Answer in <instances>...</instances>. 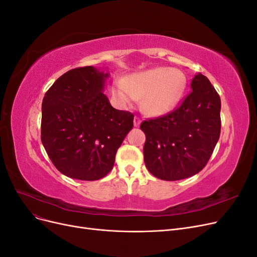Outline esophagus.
I'll return each instance as SVG.
<instances>
[{
	"label": "esophagus",
	"instance_id": "1",
	"mask_svg": "<svg viewBox=\"0 0 257 257\" xmlns=\"http://www.w3.org/2000/svg\"><path fill=\"white\" fill-rule=\"evenodd\" d=\"M141 122H142L141 118H139V116H137V115H135V118H134V125H135V126H139V125H141Z\"/></svg>",
	"mask_w": 257,
	"mask_h": 257
}]
</instances>
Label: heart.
<instances>
[{
    "instance_id": "1",
    "label": "heart",
    "mask_w": 257,
    "mask_h": 257,
    "mask_svg": "<svg viewBox=\"0 0 257 257\" xmlns=\"http://www.w3.org/2000/svg\"><path fill=\"white\" fill-rule=\"evenodd\" d=\"M185 77L167 67L148 69L132 75L126 82L115 81L113 94L123 104H131L143 98V109L150 115H161L170 111L181 98Z\"/></svg>"
}]
</instances>
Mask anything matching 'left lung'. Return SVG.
Segmentation results:
<instances>
[{
    "instance_id": "8db88e82",
    "label": "left lung",
    "mask_w": 257,
    "mask_h": 257,
    "mask_svg": "<svg viewBox=\"0 0 257 257\" xmlns=\"http://www.w3.org/2000/svg\"><path fill=\"white\" fill-rule=\"evenodd\" d=\"M191 88L174 110L141 124L146 135V167L162 180L176 181L198 174L220 138V95L201 74L192 79Z\"/></svg>"
}]
</instances>
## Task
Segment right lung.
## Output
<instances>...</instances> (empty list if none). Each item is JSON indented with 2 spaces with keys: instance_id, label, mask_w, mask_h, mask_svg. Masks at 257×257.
<instances>
[{
  "instance_id": "1",
  "label": "right lung",
  "mask_w": 257,
  "mask_h": 257,
  "mask_svg": "<svg viewBox=\"0 0 257 257\" xmlns=\"http://www.w3.org/2000/svg\"><path fill=\"white\" fill-rule=\"evenodd\" d=\"M108 74L76 67L54 81L42 105L41 138L63 175L94 181L109 174L134 114L118 110L102 92Z\"/></svg>"
}]
</instances>
